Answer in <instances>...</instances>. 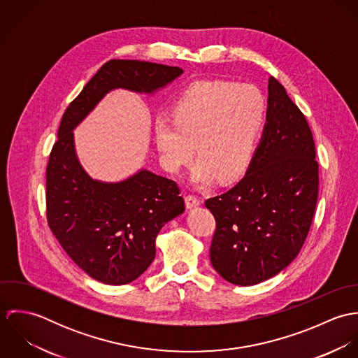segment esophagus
I'll return each instance as SVG.
<instances>
[{
    "instance_id": "34e87169",
    "label": "esophagus",
    "mask_w": 358,
    "mask_h": 358,
    "mask_svg": "<svg viewBox=\"0 0 358 358\" xmlns=\"http://www.w3.org/2000/svg\"><path fill=\"white\" fill-rule=\"evenodd\" d=\"M185 203H186V208H187V209L196 208V206H199V205L201 204V203H200V200H199L196 196H192V194L186 196Z\"/></svg>"
}]
</instances>
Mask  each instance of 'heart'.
I'll list each match as a JSON object with an SVG mask.
<instances>
[{
  "instance_id": "obj_1",
  "label": "heart",
  "mask_w": 358,
  "mask_h": 358,
  "mask_svg": "<svg viewBox=\"0 0 358 358\" xmlns=\"http://www.w3.org/2000/svg\"><path fill=\"white\" fill-rule=\"evenodd\" d=\"M267 104L252 84L196 81L172 106L171 118L154 121V141L164 168L178 173L194 155L192 182H227L251 165L266 124Z\"/></svg>"
}]
</instances>
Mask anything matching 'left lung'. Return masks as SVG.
Here are the masks:
<instances>
[{
	"label": "left lung",
	"instance_id": "obj_1",
	"mask_svg": "<svg viewBox=\"0 0 358 358\" xmlns=\"http://www.w3.org/2000/svg\"><path fill=\"white\" fill-rule=\"evenodd\" d=\"M318 164L310 127L285 88L268 78L266 124L244 178L205 201L216 220L209 256L234 285L263 282L294 262L314 216Z\"/></svg>",
	"mask_w": 358,
	"mask_h": 358
}]
</instances>
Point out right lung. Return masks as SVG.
<instances>
[{"mask_svg": "<svg viewBox=\"0 0 358 358\" xmlns=\"http://www.w3.org/2000/svg\"><path fill=\"white\" fill-rule=\"evenodd\" d=\"M182 74L179 67L113 59L62 117L47 166L48 224L74 263L103 284L124 285L148 270L159 230L185 212V201L173 180L148 169L120 182L92 179L80 164L73 131L110 91L153 95Z\"/></svg>", "mask_w": 358, "mask_h": 358, "instance_id": "obj_1", "label": "right lung"}]
</instances>
